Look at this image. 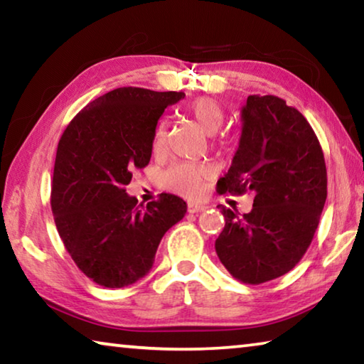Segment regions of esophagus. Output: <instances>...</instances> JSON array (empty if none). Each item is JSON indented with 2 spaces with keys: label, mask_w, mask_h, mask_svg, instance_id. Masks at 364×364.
<instances>
[{
  "label": "esophagus",
  "mask_w": 364,
  "mask_h": 364,
  "mask_svg": "<svg viewBox=\"0 0 364 364\" xmlns=\"http://www.w3.org/2000/svg\"><path fill=\"white\" fill-rule=\"evenodd\" d=\"M205 208H207V207H205L204 204H197V202H191V204H188V212H189V213L204 212Z\"/></svg>",
  "instance_id": "1"
}]
</instances>
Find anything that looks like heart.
<instances>
[{"label": "heart", "instance_id": "heart-1", "mask_svg": "<svg viewBox=\"0 0 364 364\" xmlns=\"http://www.w3.org/2000/svg\"><path fill=\"white\" fill-rule=\"evenodd\" d=\"M188 114L199 123V127L208 134H213L225 120V109L212 97H197L186 106ZM168 123L159 120L152 134V151L159 154L167 146ZM212 176V168L204 164H176L164 173V184L175 189L186 197H199L204 193V183Z\"/></svg>", "mask_w": 364, "mask_h": 364}]
</instances>
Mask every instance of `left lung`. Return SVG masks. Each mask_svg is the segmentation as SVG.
Here are the masks:
<instances>
[{
	"label": "left lung",
	"instance_id": "8db88e82",
	"mask_svg": "<svg viewBox=\"0 0 364 364\" xmlns=\"http://www.w3.org/2000/svg\"><path fill=\"white\" fill-rule=\"evenodd\" d=\"M242 134L220 194H254L239 215L223 205L215 241L220 262L245 284L279 278L310 247L328 196L324 154L310 123L278 96L254 95L242 107Z\"/></svg>",
	"mask_w": 364,
	"mask_h": 364
}]
</instances>
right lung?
<instances>
[{"mask_svg": "<svg viewBox=\"0 0 364 364\" xmlns=\"http://www.w3.org/2000/svg\"><path fill=\"white\" fill-rule=\"evenodd\" d=\"M181 97L112 90L80 110L59 139L51 210L65 250L96 284L125 287L146 276L164 234L186 213L178 196L160 194L143 207L125 189L132 171L149 164L160 115Z\"/></svg>", "mask_w": 364, "mask_h": 364, "instance_id": "right-lung-1", "label": "right lung"}]
</instances>
